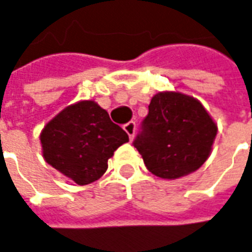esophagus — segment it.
Masks as SVG:
<instances>
[{"label":"esophagus","mask_w":252,"mask_h":252,"mask_svg":"<svg viewBox=\"0 0 252 252\" xmlns=\"http://www.w3.org/2000/svg\"><path fill=\"white\" fill-rule=\"evenodd\" d=\"M123 129H125V132L127 133L129 139L132 140L133 136H134V132H136V123H134V122H129V123H126V125L123 126Z\"/></svg>","instance_id":"esophagus-1"}]
</instances>
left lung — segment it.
Returning a JSON list of instances; mask_svg holds the SVG:
<instances>
[{
  "label": "left lung",
  "mask_w": 252,
  "mask_h": 252,
  "mask_svg": "<svg viewBox=\"0 0 252 252\" xmlns=\"http://www.w3.org/2000/svg\"><path fill=\"white\" fill-rule=\"evenodd\" d=\"M142 127L133 145L147 170L166 180L200 169L217 136V123L201 102L180 92L155 94Z\"/></svg>",
  "instance_id": "obj_1"
}]
</instances>
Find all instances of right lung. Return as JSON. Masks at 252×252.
Listing matches in <instances>:
<instances>
[{"label": "right lung", "instance_id": "obj_1", "mask_svg": "<svg viewBox=\"0 0 252 252\" xmlns=\"http://www.w3.org/2000/svg\"><path fill=\"white\" fill-rule=\"evenodd\" d=\"M39 140L45 161L85 186L105 174L107 160L119 146L129 142V136L94 100H81L49 120Z\"/></svg>", "mask_w": 252, "mask_h": 252}]
</instances>
